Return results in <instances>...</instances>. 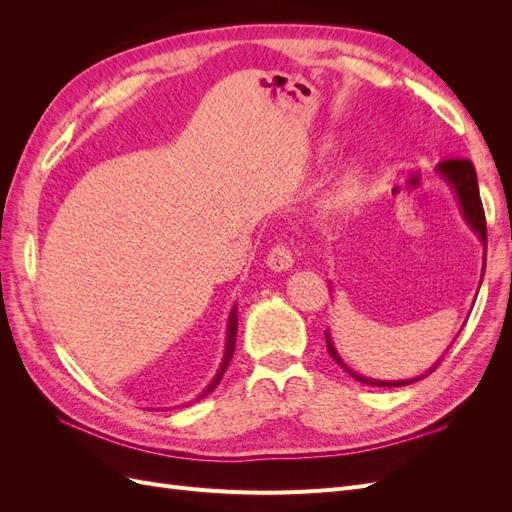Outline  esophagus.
<instances>
[{
    "mask_svg": "<svg viewBox=\"0 0 512 512\" xmlns=\"http://www.w3.org/2000/svg\"><path fill=\"white\" fill-rule=\"evenodd\" d=\"M267 265H269L271 271H277V273L292 269V265H294L292 252L288 250L286 245H275L273 250L269 252V256H267Z\"/></svg>",
    "mask_w": 512,
    "mask_h": 512,
    "instance_id": "obj_1",
    "label": "esophagus"
}]
</instances>
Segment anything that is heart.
<instances>
[{
	"label": "heart",
	"instance_id": "1",
	"mask_svg": "<svg viewBox=\"0 0 512 512\" xmlns=\"http://www.w3.org/2000/svg\"><path fill=\"white\" fill-rule=\"evenodd\" d=\"M363 179H365V170L363 164L352 162L350 166H346L342 170V175L335 179V183L331 185V190L324 198V207L329 211H344L348 209L356 196H359L361 188H363Z\"/></svg>",
	"mask_w": 512,
	"mask_h": 512
}]
</instances>
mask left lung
<instances>
[{
    "instance_id": "left-lung-1",
    "label": "left lung",
    "mask_w": 512,
    "mask_h": 512,
    "mask_svg": "<svg viewBox=\"0 0 512 512\" xmlns=\"http://www.w3.org/2000/svg\"><path fill=\"white\" fill-rule=\"evenodd\" d=\"M436 173L440 179H444L448 185H451V190L455 192V198H457V205H459V211L463 215V220H466V224L470 226V230L474 232V235L480 239V243H483V273H480V282H483V275H485V260H487V222H485V211H483V203H480V194H478V181H476V170H474V164L470 160H446L442 164H438ZM324 335H327V348H329V354L333 356V361L342 367L344 371H348V374L359 380L363 384H371V386H406V384H412V382H418L423 380L425 376H429L433 369H436L440 365L442 359H438V363L433 365L427 374L418 376V378H410V380H371L367 376H361L356 374V371H352L342 356L337 354L335 346H333V339L329 335V331H324Z\"/></svg>"
}]
</instances>
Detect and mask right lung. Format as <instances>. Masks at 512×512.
Returning a JSON list of instances; mask_svg holds the SVG:
<instances>
[{
	"label": "right lung",
	"mask_w": 512,
	"mask_h": 512,
	"mask_svg": "<svg viewBox=\"0 0 512 512\" xmlns=\"http://www.w3.org/2000/svg\"><path fill=\"white\" fill-rule=\"evenodd\" d=\"M237 324H239V318H237V303L232 305V309H230V316H228V327H226V346H224V356H222V363H220V367H218V371H215V376H213V380L205 386V391L200 393L196 399H203L205 395H209L215 386L220 384V380H222V376H224V371H226V367H228V363H230V359H232V354H235V342H237Z\"/></svg>",
	"instance_id": "1"
}]
</instances>
